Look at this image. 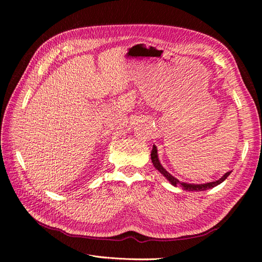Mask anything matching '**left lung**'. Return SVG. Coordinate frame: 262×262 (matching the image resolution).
I'll return each instance as SVG.
<instances>
[{
  "label": "left lung",
  "mask_w": 262,
  "mask_h": 262,
  "mask_svg": "<svg viewBox=\"0 0 262 262\" xmlns=\"http://www.w3.org/2000/svg\"><path fill=\"white\" fill-rule=\"evenodd\" d=\"M150 160H152V163H153V165H154V167H155L158 171H160L164 177H166V179H167L172 186H175V187L181 186L182 189H184V190H188V191H204V190H208V189L216 187L217 185L221 184V182H223V181L229 176V173L232 172V171H227V172L225 173V175L222 176L219 180L212 181V182H207V184H200V185L187 184V182H181V181H179L177 178H175L172 175H170V173L163 167L162 164L160 163V160H158L157 148H156L155 145H153V149H152V152H150Z\"/></svg>",
  "instance_id": "left-lung-1"
}]
</instances>
